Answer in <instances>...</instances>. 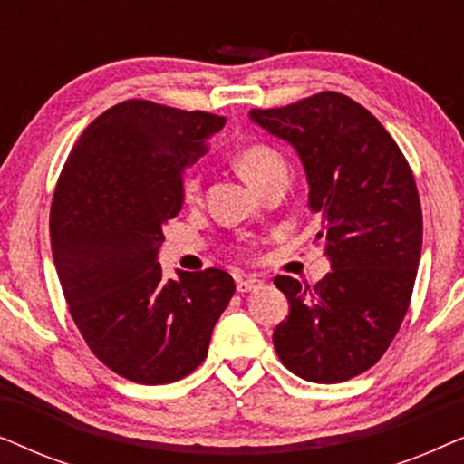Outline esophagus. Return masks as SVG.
<instances>
[{"mask_svg": "<svg viewBox=\"0 0 464 464\" xmlns=\"http://www.w3.org/2000/svg\"><path fill=\"white\" fill-rule=\"evenodd\" d=\"M262 281L259 278H253V276H246V278H240V281L237 283V289L238 294H249V291H256L262 287Z\"/></svg>", "mask_w": 464, "mask_h": 464, "instance_id": "34e87169", "label": "esophagus"}]
</instances>
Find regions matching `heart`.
Returning <instances> with one entry per match:
<instances>
[{
    "mask_svg": "<svg viewBox=\"0 0 464 464\" xmlns=\"http://www.w3.org/2000/svg\"><path fill=\"white\" fill-rule=\"evenodd\" d=\"M237 167L240 175L245 177L246 183H251L253 188L264 186L266 181L272 179L276 175H287V167H285L283 156L276 150H272L270 145L256 143L246 145L245 150L238 151L237 156ZM200 196V177L196 173L186 175L183 179V200L194 202Z\"/></svg>",
    "mask_w": 464,
    "mask_h": 464,
    "instance_id": "1",
    "label": "heart"
}]
</instances>
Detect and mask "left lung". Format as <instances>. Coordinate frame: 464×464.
<instances>
[{
    "label": "left lung",
    "mask_w": 464,
    "mask_h": 464,
    "mask_svg": "<svg viewBox=\"0 0 464 464\" xmlns=\"http://www.w3.org/2000/svg\"><path fill=\"white\" fill-rule=\"evenodd\" d=\"M249 118L300 156L319 215L314 240L332 262L314 289L275 278L289 300L272 335L276 354L308 382H344L378 363L408 313L422 249L414 175L395 139L346 94L325 91Z\"/></svg>",
    "instance_id": "8db88e82"
}]
</instances>
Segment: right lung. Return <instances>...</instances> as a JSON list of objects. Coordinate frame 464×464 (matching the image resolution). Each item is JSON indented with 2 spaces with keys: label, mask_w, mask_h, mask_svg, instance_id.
<instances>
[{
  "label": "right lung",
  "mask_w": 464,
  "mask_h": 464,
  "mask_svg": "<svg viewBox=\"0 0 464 464\" xmlns=\"http://www.w3.org/2000/svg\"><path fill=\"white\" fill-rule=\"evenodd\" d=\"M226 118L130 99L88 124L56 183L50 245L69 313L94 357L137 384H169L208 353L234 295L219 268L164 278L162 226L183 205V170Z\"/></svg>",
  "instance_id": "1"
}]
</instances>
